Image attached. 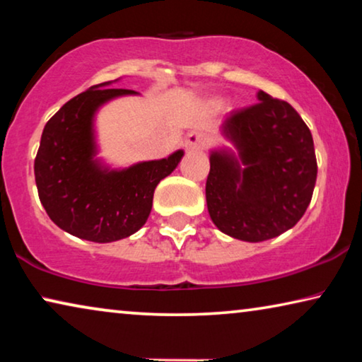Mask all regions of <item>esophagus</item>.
<instances>
[{
  "mask_svg": "<svg viewBox=\"0 0 362 362\" xmlns=\"http://www.w3.org/2000/svg\"><path fill=\"white\" fill-rule=\"evenodd\" d=\"M207 141V135L204 132H191L189 135L186 136V146L189 150H201L204 148Z\"/></svg>",
  "mask_w": 362,
  "mask_h": 362,
  "instance_id": "obj_1",
  "label": "esophagus"
}]
</instances>
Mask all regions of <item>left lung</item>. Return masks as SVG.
Instances as JSON below:
<instances>
[{
	"mask_svg": "<svg viewBox=\"0 0 362 362\" xmlns=\"http://www.w3.org/2000/svg\"><path fill=\"white\" fill-rule=\"evenodd\" d=\"M255 105L234 110L222 132L244 168L227 151L211 153L207 211L234 239L262 242L284 234L303 217L318 165L313 136L288 102L259 92Z\"/></svg>",
	"mask_w": 362,
	"mask_h": 362,
	"instance_id": "8db88e82",
	"label": "left lung"
}]
</instances>
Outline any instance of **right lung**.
I'll return each mask as SVG.
<instances>
[{"mask_svg":"<svg viewBox=\"0 0 362 362\" xmlns=\"http://www.w3.org/2000/svg\"><path fill=\"white\" fill-rule=\"evenodd\" d=\"M93 86L64 103L44 127L34 160L37 194L54 224L90 242H113L145 224L153 192L185 153L108 171L93 160V113L110 98L135 93Z\"/></svg>","mask_w":362,"mask_h":362,"instance_id":"1","label":"right lung"}]
</instances>
